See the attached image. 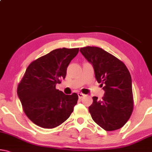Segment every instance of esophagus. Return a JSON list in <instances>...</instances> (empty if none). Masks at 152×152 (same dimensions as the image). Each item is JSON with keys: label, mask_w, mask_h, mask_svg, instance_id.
<instances>
[{"label": "esophagus", "mask_w": 152, "mask_h": 152, "mask_svg": "<svg viewBox=\"0 0 152 152\" xmlns=\"http://www.w3.org/2000/svg\"><path fill=\"white\" fill-rule=\"evenodd\" d=\"M77 94H78V97H79V99H82V98H83V96H85V94H82V93H78Z\"/></svg>", "instance_id": "esophagus-1"}]
</instances>
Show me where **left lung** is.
<instances>
[{"mask_svg": "<svg viewBox=\"0 0 152 152\" xmlns=\"http://www.w3.org/2000/svg\"><path fill=\"white\" fill-rule=\"evenodd\" d=\"M79 51L92 64L95 77L104 91L102 100L92 98L89 111L93 120L107 131L122 128L133 110L129 71L121 60L100 48L88 46Z\"/></svg>", "mask_w": 152, "mask_h": 152, "instance_id": "obj_1", "label": "left lung"}]
</instances>
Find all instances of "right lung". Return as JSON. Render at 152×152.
Masks as SVG:
<instances>
[{
	"label": "right lung",
	"mask_w": 152,
	"mask_h": 152,
	"mask_svg": "<svg viewBox=\"0 0 152 152\" xmlns=\"http://www.w3.org/2000/svg\"><path fill=\"white\" fill-rule=\"evenodd\" d=\"M78 52L79 48L56 49L34 60L26 70L17 92L25 114L36 125L56 128L73 111L77 94H64L56 85L65 78L69 63Z\"/></svg>",
	"instance_id": "add662e5"
}]
</instances>
